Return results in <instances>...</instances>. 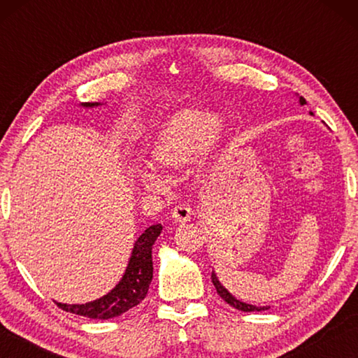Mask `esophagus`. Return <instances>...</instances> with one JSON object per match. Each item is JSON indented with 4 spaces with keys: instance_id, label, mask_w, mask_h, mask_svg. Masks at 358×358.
I'll use <instances>...</instances> for the list:
<instances>
[{
    "instance_id": "obj_1",
    "label": "esophagus",
    "mask_w": 358,
    "mask_h": 358,
    "mask_svg": "<svg viewBox=\"0 0 358 358\" xmlns=\"http://www.w3.org/2000/svg\"><path fill=\"white\" fill-rule=\"evenodd\" d=\"M172 220L175 221V222H186V221H189V217H191V208L187 207V205H185V203H180V205H175V208L172 210Z\"/></svg>"
}]
</instances>
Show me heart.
Instances as JSON below:
<instances>
[{
	"instance_id": "b5f03b06",
	"label": "heart",
	"mask_w": 358,
	"mask_h": 358,
	"mask_svg": "<svg viewBox=\"0 0 358 358\" xmlns=\"http://www.w3.org/2000/svg\"><path fill=\"white\" fill-rule=\"evenodd\" d=\"M221 134V121L201 108H181L166 121L151 147V159L156 166L177 169L189 159L194 150L207 155ZM142 185L159 189L164 185L161 175L145 167L138 171Z\"/></svg>"
}]
</instances>
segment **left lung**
Returning <instances> with one entry per match:
<instances>
[{"instance_id": "8db88e82", "label": "left lung", "mask_w": 358, "mask_h": 358, "mask_svg": "<svg viewBox=\"0 0 358 358\" xmlns=\"http://www.w3.org/2000/svg\"><path fill=\"white\" fill-rule=\"evenodd\" d=\"M300 104H301V106H303V104H306L305 99L300 98ZM211 281H213V284H215L216 292L220 294L221 299H222V300H226L230 306L237 308V310H240V311H248V313H250V311H264V310H268V308H266V306H252V305H248V303L238 301L237 299H235V296L230 295V294L227 292V290L221 286V282L217 281V278H216V275H215V273H211Z\"/></svg>"}]
</instances>
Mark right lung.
Listing matches in <instances>:
<instances>
[{"mask_svg": "<svg viewBox=\"0 0 358 358\" xmlns=\"http://www.w3.org/2000/svg\"><path fill=\"white\" fill-rule=\"evenodd\" d=\"M83 106L93 107L98 106V102H85ZM161 230V224H155L137 238L123 278L107 295L85 305H63V303H57V305L63 311L90 319H112L137 306L147 296L151 280H153L151 250Z\"/></svg>", "mask_w": 358, "mask_h": 358, "instance_id": "obj_1", "label": "right lung"}]
</instances>
